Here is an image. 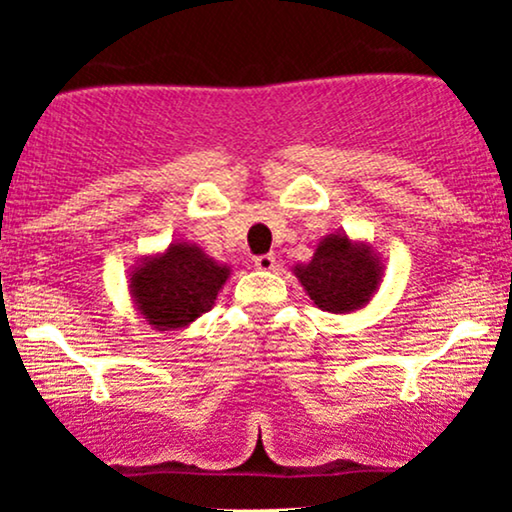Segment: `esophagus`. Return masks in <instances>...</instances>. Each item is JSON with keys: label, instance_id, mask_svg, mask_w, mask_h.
Masks as SVG:
<instances>
[{"label": "esophagus", "instance_id": "esophagus-1", "mask_svg": "<svg viewBox=\"0 0 512 512\" xmlns=\"http://www.w3.org/2000/svg\"><path fill=\"white\" fill-rule=\"evenodd\" d=\"M255 267L262 269V272H272V269H276V257L274 255L255 257Z\"/></svg>", "mask_w": 512, "mask_h": 512}]
</instances>
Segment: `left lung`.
I'll use <instances>...</instances> for the list:
<instances>
[{
    "label": "left lung",
    "instance_id": "left-lung-1",
    "mask_svg": "<svg viewBox=\"0 0 512 512\" xmlns=\"http://www.w3.org/2000/svg\"><path fill=\"white\" fill-rule=\"evenodd\" d=\"M320 310L349 315L366 308L383 281V257L366 240L334 231L315 245L310 262L291 269Z\"/></svg>",
    "mask_w": 512,
    "mask_h": 512
}]
</instances>
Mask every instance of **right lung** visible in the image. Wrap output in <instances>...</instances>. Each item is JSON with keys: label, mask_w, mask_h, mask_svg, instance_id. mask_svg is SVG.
I'll return each instance as SVG.
<instances>
[{"label": "right lung", "mask_w": 512, "mask_h": 512, "mask_svg": "<svg viewBox=\"0 0 512 512\" xmlns=\"http://www.w3.org/2000/svg\"><path fill=\"white\" fill-rule=\"evenodd\" d=\"M231 272L197 243L173 240L166 250L134 264L127 289L134 310L151 330L178 332L214 308Z\"/></svg>", "instance_id": "obj_1"}]
</instances>
